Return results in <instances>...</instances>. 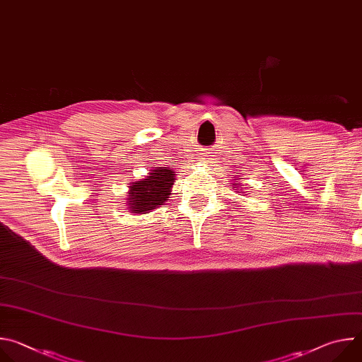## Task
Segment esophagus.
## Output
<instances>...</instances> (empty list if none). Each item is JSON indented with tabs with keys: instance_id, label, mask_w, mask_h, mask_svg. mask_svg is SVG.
<instances>
[{
	"instance_id": "obj_1",
	"label": "esophagus",
	"mask_w": 362,
	"mask_h": 362,
	"mask_svg": "<svg viewBox=\"0 0 362 362\" xmlns=\"http://www.w3.org/2000/svg\"><path fill=\"white\" fill-rule=\"evenodd\" d=\"M208 156H209L208 153H203V154H202V159H204V160H206V159H208Z\"/></svg>"
}]
</instances>
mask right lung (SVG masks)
<instances>
[{"mask_svg": "<svg viewBox=\"0 0 362 362\" xmlns=\"http://www.w3.org/2000/svg\"><path fill=\"white\" fill-rule=\"evenodd\" d=\"M175 172L168 168L153 170L146 179L133 183L129 193V206L133 214H146L163 204L170 194Z\"/></svg>", "mask_w": 362, "mask_h": 362, "instance_id": "add662e5", "label": "right lung"}]
</instances>
